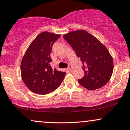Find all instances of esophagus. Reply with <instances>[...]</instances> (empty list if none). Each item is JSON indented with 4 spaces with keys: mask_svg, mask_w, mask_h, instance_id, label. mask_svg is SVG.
<instances>
[{
    "mask_svg": "<svg viewBox=\"0 0 130 130\" xmlns=\"http://www.w3.org/2000/svg\"><path fill=\"white\" fill-rule=\"evenodd\" d=\"M72 68H73V66L71 65H68V70H69V71H71V70H72Z\"/></svg>",
    "mask_w": 130,
    "mask_h": 130,
    "instance_id": "obj_1",
    "label": "esophagus"
}]
</instances>
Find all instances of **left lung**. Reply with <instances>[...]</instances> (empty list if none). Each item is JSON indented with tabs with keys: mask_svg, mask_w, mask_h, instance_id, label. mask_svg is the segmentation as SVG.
<instances>
[{
	"mask_svg": "<svg viewBox=\"0 0 130 130\" xmlns=\"http://www.w3.org/2000/svg\"><path fill=\"white\" fill-rule=\"evenodd\" d=\"M63 37L83 63L84 76L78 80L79 84L89 90L104 87L113 71V60L107 48L96 37L82 29L72 31Z\"/></svg>",
	"mask_w": 130,
	"mask_h": 130,
	"instance_id": "8db88e82",
	"label": "left lung"
}]
</instances>
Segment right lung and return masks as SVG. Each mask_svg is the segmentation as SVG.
I'll return each instance as SVG.
<instances>
[{
  "label": "right lung",
  "mask_w": 130,
  "mask_h": 130,
  "mask_svg": "<svg viewBox=\"0 0 130 130\" xmlns=\"http://www.w3.org/2000/svg\"><path fill=\"white\" fill-rule=\"evenodd\" d=\"M60 35L46 31L39 34L26 50L20 65L23 82L31 91L46 94L57 89L66 73L52 68L50 57L53 45Z\"/></svg>",
  "instance_id": "obj_1"
}]
</instances>
